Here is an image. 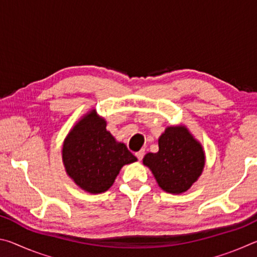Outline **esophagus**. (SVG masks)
<instances>
[{
    "label": "esophagus",
    "instance_id": "obj_1",
    "mask_svg": "<svg viewBox=\"0 0 257 257\" xmlns=\"http://www.w3.org/2000/svg\"><path fill=\"white\" fill-rule=\"evenodd\" d=\"M135 155H136V158L138 159V161H142L143 158H144V155H145V150H141L139 152H137V153Z\"/></svg>",
    "mask_w": 257,
    "mask_h": 257
}]
</instances>
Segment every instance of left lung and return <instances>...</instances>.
<instances>
[{
	"label": "left lung",
	"instance_id": "left-lung-1",
	"mask_svg": "<svg viewBox=\"0 0 257 257\" xmlns=\"http://www.w3.org/2000/svg\"><path fill=\"white\" fill-rule=\"evenodd\" d=\"M167 193L188 190L203 171L205 155L202 146L182 127H169L159 139L158 153L143 160Z\"/></svg>",
	"mask_w": 257,
	"mask_h": 257
}]
</instances>
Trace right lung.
<instances>
[{
  "mask_svg": "<svg viewBox=\"0 0 257 257\" xmlns=\"http://www.w3.org/2000/svg\"><path fill=\"white\" fill-rule=\"evenodd\" d=\"M67 173L92 194L106 191L124 164L137 161L122 143L106 132V122L90 112L68 135L62 150Z\"/></svg>",
  "mask_w": 257,
  "mask_h": 257,
  "instance_id": "1",
  "label": "right lung"
}]
</instances>
